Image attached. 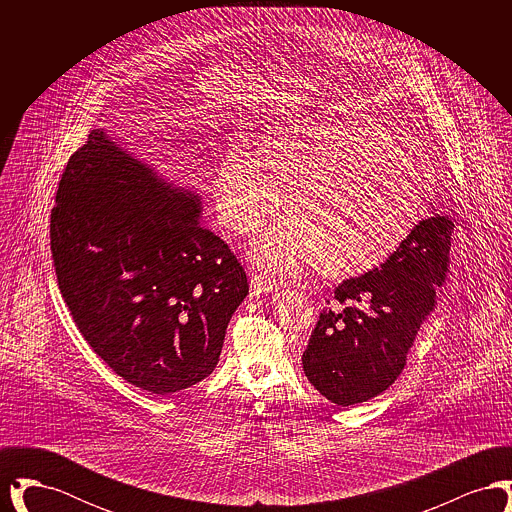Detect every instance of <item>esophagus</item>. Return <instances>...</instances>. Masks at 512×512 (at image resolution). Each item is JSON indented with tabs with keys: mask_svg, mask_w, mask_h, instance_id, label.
<instances>
[{
	"mask_svg": "<svg viewBox=\"0 0 512 512\" xmlns=\"http://www.w3.org/2000/svg\"><path fill=\"white\" fill-rule=\"evenodd\" d=\"M249 286H251V292L255 293V295H259V293H268L272 292V290H276V288H278V282H276L272 276H267V274L251 272V274H249Z\"/></svg>",
	"mask_w": 512,
	"mask_h": 512,
	"instance_id": "esophagus-1",
	"label": "esophagus"
}]
</instances>
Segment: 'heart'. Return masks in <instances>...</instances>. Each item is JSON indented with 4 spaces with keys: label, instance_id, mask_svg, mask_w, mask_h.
<instances>
[{
    "label": "heart",
    "instance_id": "b5f03b06",
    "mask_svg": "<svg viewBox=\"0 0 512 512\" xmlns=\"http://www.w3.org/2000/svg\"><path fill=\"white\" fill-rule=\"evenodd\" d=\"M368 144L365 128L345 121L278 128L263 151L236 140L213 180L220 224L251 234L286 192L288 215L251 244L255 265L290 274L317 263L330 276L380 265L413 232L422 188L405 153Z\"/></svg>",
    "mask_w": 512,
    "mask_h": 512
}]
</instances>
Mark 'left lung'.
I'll use <instances>...</instances> for the list:
<instances>
[{"label":"left lung","mask_w":512,"mask_h":512,"mask_svg":"<svg viewBox=\"0 0 512 512\" xmlns=\"http://www.w3.org/2000/svg\"><path fill=\"white\" fill-rule=\"evenodd\" d=\"M453 220H420L386 263L343 280L301 357L309 382L332 403L349 407L388 390L407 363L422 320L434 311L449 270Z\"/></svg>","instance_id":"left-lung-1"}]
</instances>
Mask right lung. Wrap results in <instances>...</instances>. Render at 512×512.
Instances as JSON below:
<instances>
[{"label": "right lung", "instance_id": "obj_1", "mask_svg": "<svg viewBox=\"0 0 512 512\" xmlns=\"http://www.w3.org/2000/svg\"><path fill=\"white\" fill-rule=\"evenodd\" d=\"M178 188L107 136L88 134L61 176L51 255L74 322L128 384L167 395L207 378L249 284Z\"/></svg>", "mask_w": 512, "mask_h": 512}]
</instances>
